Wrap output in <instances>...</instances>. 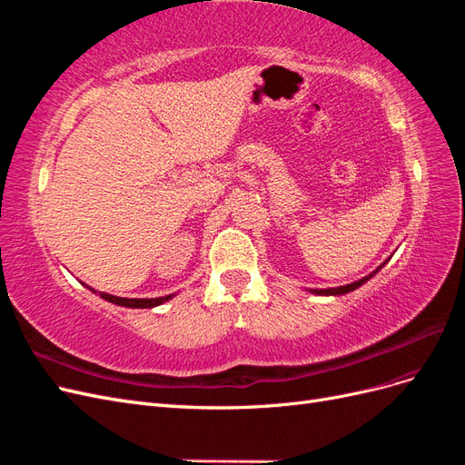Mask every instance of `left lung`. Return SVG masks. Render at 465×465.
Segmentation results:
<instances>
[{"label":"left lung","instance_id":"left-lung-1","mask_svg":"<svg viewBox=\"0 0 465 465\" xmlns=\"http://www.w3.org/2000/svg\"><path fill=\"white\" fill-rule=\"evenodd\" d=\"M388 262V260H386ZM384 262V263H386ZM384 263L380 265V267H376V272H372L371 275H367V277H362V279H359V281H355V283H349V285H343V287H333V289H311V292H314V294H323V297H337V294H345V292H351V291H355V289H359L361 285H364L367 283V281L374 275V273H378L380 270H382L384 267Z\"/></svg>","mask_w":465,"mask_h":465}]
</instances>
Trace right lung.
<instances>
[{
  "mask_svg": "<svg viewBox=\"0 0 465 465\" xmlns=\"http://www.w3.org/2000/svg\"><path fill=\"white\" fill-rule=\"evenodd\" d=\"M91 291L96 292L94 289H91ZM98 294H101L104 301H108L112 304H118V306H125V308H154V306H159L174 297V294H166V297H157V299H124V297H114V294H108V292H98Z\"/></svg>",
  "mask_w": 465,
  "mask_h": 465,
  "instance_id": "add662e5",
  "label": "right lung"
}]
</instances>
